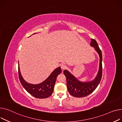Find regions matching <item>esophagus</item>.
Listing matches in <instances>:
<instances>
[{"mask_svg": "<svg viewBox=\"0 0 122 122\" xmlns=\"http://www.w3.org/2000/svg\"><path fill=\"white\" fill-rule=\"evenodd\" d=\"M61 68L62 70L65 69L66 68V66L65 65V64H61Z\"/></svg>", "mask_w": 122, "mask_h": 122, "instance_id": "esophagus-1", "label": "esophagus"}]
</instances>
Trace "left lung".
<instances>
[{
  "label": "left lung",
  "instance_id": "1",
  "mask_svg": "<svg viewBox=\"0 0 122 122\" xmlns=\"http://www.w3.org/2000/svg\"><path fill=\"white\" fill-rule=\"evenodd\" d=\"M90 45L94 47L99 55V63L98 72L93 80L88 82H81L79 80L69 71L64 70L63 73L66 78L67 88L69 94L76 97L87 96L94 92L101 81L102 77V54L97 41L91 38Z\"/></svg>",
  "mask_w": 122,
  "mask_h": 122
}]
</instances>
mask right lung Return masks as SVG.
Segmentation results:
<instances>
[{"label": "right lung", "mask_w": 122, "mask_h": 122, "mask_svg": "<svg viewBox=\"0 0 122 122\" xmlns=\"http://www.w3.org/2000/svg\"><path fill=\"white\" fill-rule=\"evenodd\" d=\"M35 33H33L34 34ZM19 77L21 84L25 90L33 97L45 98L51 96L54 91L56 77L61 72V66L55 69L45 80L38 84H32L26 82L20 73L19 63Z\"/></svg>", "instance_id": "obj_1"}]
</instances>
